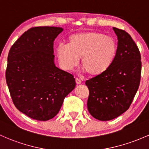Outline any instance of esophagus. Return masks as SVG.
Instances as JSON below:
<instances>
[{
    "mask_svg": "<svg viewBox=\"0 0 149 149\" xmlns=\"http://www.w3.org/2000/svg\"><path fill=\"white\" fill-rule=\"evenodd\" d=\"M76 83H77V84H81V83H82V81H81V80L80 79V78H76Z\"/></svg>",
    "mask_w": 149,
    "mask_h": 149,
    "instance_id": "34e87169",
    "label": "esophagus"
}]
</instances>
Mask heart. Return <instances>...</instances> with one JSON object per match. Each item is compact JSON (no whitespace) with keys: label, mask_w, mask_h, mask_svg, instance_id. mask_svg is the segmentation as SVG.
<instances>
[{"label":"heart","mask_w":149,"mask_h":149,"mask_svg":"<svg viewBox=\"0 0 149 149\" xmlns=\"http://www.w3.org/2000/svg\"><path fill=\"white\" fill-rule=\"evenodd\" d=\"M117 45L112 37L102 32L88 31L73 34L68 45L60 44L56 55L60 64L67 71L81 65L91 76H97L108 71L115 60Z\"/></svg>","instance_id":"b5f03b06"}]
</instances>
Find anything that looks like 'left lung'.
Instances as JSON below:
<instances>
[{
    "mask_svg": "<svg viewBox=\"0 0 149 149\" xmlns=\"http://www.w3.org/2000/svg\"><path fill=\"white\" fill-rule=\"evenodd\" d=\"M117 36V54L108 71L86 81L88 109L94 118L109 121L130 108L140 84L141 54L132 37L113 27Z\"/></svg>",
    "mask_w": 149,
    "mask_h": 149,
    "instance_id": "8db88e82",
    "label": "left lung"
}]
</instances>
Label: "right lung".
Instances as JSON below:
<instances>
[{"instance_id": "right-lung-1", "label": "right lung", "mask_w": 149, "mask_h": 149, "mask_svg": "<svg viewBox=\"0 0 149 149\" xmlns=\"http://www.w3.org/2000/svg\"><path fill=\"white\" fill-rule=\"evenodd\" d=\"M62 31L61 27H32L8 54L6 78L13 102L34 120L54 117L76 86L73 75L57 68L54 61V41Z\"/></svg>"}]
</instances>
